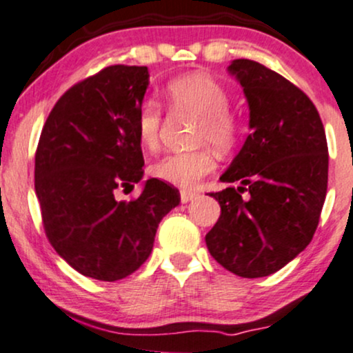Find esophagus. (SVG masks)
Here are the masks:
<instances>
[{
	"instance_id": "obj_1",
	"label": "esophagus",
	"mask_w": 353,
	"mask_h": 353,
	"mask_svg": "<svg viewBox=\"0 0 353 353\" xmlns=\"http://www.w3.org/2000/svg\"><path fill=\"white\" fill-rule=\"evenodd\" d=\"M198 193H194V192H188V190H181L180 192V200H181V203H188V201H192L194 196H196Z\"/></svg>"
}]
</instances>
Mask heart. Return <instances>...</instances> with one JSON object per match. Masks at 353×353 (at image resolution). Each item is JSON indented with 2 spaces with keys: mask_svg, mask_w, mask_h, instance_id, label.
Listing matches in <instances>:
<instances>
[{
  "mask_svg": "<svg viewBox=\"0 0 353 353\" xmlns=\"http://www.w3.org/2000/svg\"><path fill=\"white\" fill-rule=\"evenodd\" d=\"M163 101L172 110L198 115L193 130L194 143H208L214 150H233L241 137V120L230 109V92L216 79L205 74H188L173 79L165 87ZM137 137L145 148L159 147L161 107L155 101H145L137 112ZM214 159L210 148L173 152L161 157L152 167L153 175L170 185L192 188L213 172Z\"/></svg>",
  "mask_w": 353,
  "mask_h": 353,
  "instance_id": "b5f03b06",
  "label": "heart"
}]
</instances>
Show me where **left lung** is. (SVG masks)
Returning <instances> with one entry per match:
<instances>
[{
	"label": "left lung",
	"instance_id": "1",
	"mask_svg": "<svg viewBox=\"0 0 353 353\" xmlns=\"http://www.w3.org/2000/svg\"><path fill=\"white\" fill-rule=\"evenodd\" d=\"M230 72L250 103L241 152L210 193L221 206L205 236L210 254L241 277H264L305 250L316 233L327 194L329 148L321 115L291 81L250 59Z\"/></svg>",
	"mask_w": 353,
	"mask_h": 353
}]
</instances>
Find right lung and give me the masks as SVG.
Returning <instances> with one entry per match:
<instances>
[{
	"label": "right lung",
	"mask_w": 353,
	"mask_h": 353,
	"mask_svg": "<svg viewBox=\"0 0 353 353\" xmlns=\"http://www.w3.org/2000/svg\"><path fill=\"white\" fill-rule=\"evenodd\" d=\"M145 65H109L61 95L46 120L34 160L44 233L70 268L99 281L123 279L150 256L161 218L180 203L173 185L145 181L140 196L117 200L143 176L137 112Z\"/></svg>",
	"instance_id": "obj_1"
}]
</instances>
